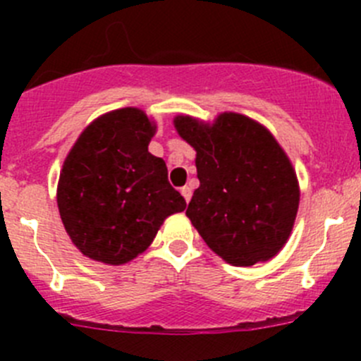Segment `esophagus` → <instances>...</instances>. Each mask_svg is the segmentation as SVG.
Returning <instances> with one entry per match:
<instances>
[{
    "label": "esophagus",
    "instance_id": "34e87169",
    "mask_svg": "<svg viewBox=\"0 0 361 361\" xmlns=\"http://www.w3.org/2000/svg\"><path fill=\"white\" fill-rule=\"evenodd\" d=\"M181 195H183V197H185V201H190V199H192V188L190 187H188V185H185V187H181Z\"/></svg>",
    "mask_w": 361,
    "mask_h": 361
}]
</instances>
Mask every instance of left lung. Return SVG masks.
<instances>
[{
  "mask_svg": "<svg viewBox=\"0 0 361 361\" xmlns=\"http://www.w3.org/2000/svg\"><path fill=\"white\" fill-rule=\"evenodd\" d=\"M174 127L195 150L201 185L187 216L204 243L238 267L276 257L292 234L300 188L271 130L234 111L211 123L178 115Z\"/></svg>",
  "mask_w": 361,
  "mask_h": 361,
  "instance_id": "left-lung-1",
  "label": "left lung"
}]
</instances>
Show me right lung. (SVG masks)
I'll return each instance as SVG.
<instances>
[{"instance_id": "right-lung-1", "label": "right lung", "mask_w": 361, "mask_h": 361, "mask_svg": "<svg viewBox=\"0 0 361 361\" xmlns=\"http://www.w3.org/2000/svg\"><path fill=\"white\" fill-rule=\"evenodd\" d=\"M157 123L140 108L97 116L64 159L57 207L73 245L90 260L122 265L143 253L187 202L148 152Z\"/></svg>"}]
</instances>
